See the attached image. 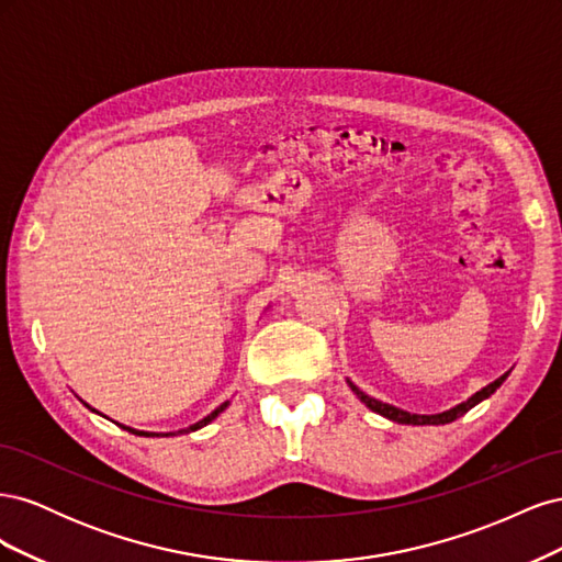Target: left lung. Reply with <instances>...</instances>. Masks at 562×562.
Wrapping results in <instances>:
<instances>
[{
	"label": "left lung",
	"instance_id": "1",
	"mask_svg": "<svg viewBox=\"0 0 562 562\" xmlns=\"http://www.w3.org/2000/svg\"><path fill=\"white\" fill-rule=\"evenodd\" d=\"M506 378H508V372H504L502 378H497L495 382H490V384L483 386L481 391H475V394H473L471 398H467L464 403H459V405L450 407V411L438 413V415H415V413L401 411V407H396V405H389V403H382V401H378V398L368 396L366 391H361L353 382H349V380H347V382H349L353 394L359 396V398L370 407L372 413H378V415H382V417H386V419H391V422H398V424H415V427H424V424H450V422H454L457 417L467 415L473 405H479L481 401H485V398H490L492 394H495V391L502 386V382H504Z\"/></svg>",
	"mask_w": 562,
	"mask_h": 562
}]
</instances>
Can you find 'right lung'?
<instances>
[{
  "instance_id": "obj_1",
  "label": "right lung",
  "mask_w": 562,
  "mask_h": 562,
  "mask_svg": "<svg viewBox=\"0 0 562 562\" xmlns=\"http://www.w3.org/2000/svg\"><path fill=\"white\" fill-rule=\"evenodd\" d=\"M83 405H87V403H83ZM229 405V401H225L223 405H217L215 407V411L209 415V417H203L201 422H196V424H192V427H187V429H180V431H171V434H155V431H138V429H131V427H124V424H119V427H122V429H128L131 434H138V436H178V434H190V431H196V429H201V427H206V424H211L220 413H223L225 411V407ZM87 407H91V405H87ZM91 411H93V407H91Z\"/></svg>"
}]
</instances>
